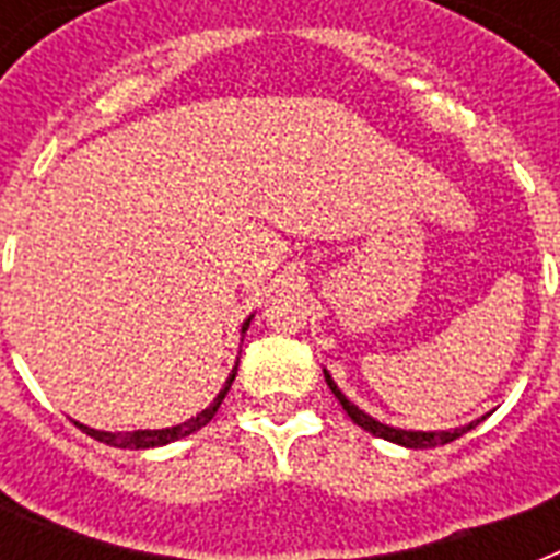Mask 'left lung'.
Instances as JSON below:
<instances>
[{
  "label": "left lung",
  "mask_w": 560,
  "mask_h": 560,
  "mask_svg": "<svg viewBox=\"0 0 560 560\" xmlns=\"http://www.w3.org/2000/svg\"><path fill=\"white\" fill-rule=\"evenodd\" d=\"M325 374V383H328V389L334 392V398L340 400L342 409L349 412V418L354 421L358 427H363L366 433L377 435V439H386V442H395L400 444V447H416V451H427V447H439V444H447L453 442V439H459V435H465L468 430H474V427L482 421V418H477V421H470V424L465 427H456V430H400V427H389L383 424V421H377V418H372L369 412H363V409L358 407V404H351L346 395L340 392V386L334 383V377L328 374V369H323Z\"/></svg>",
  "instance_id": "8db88e82"
}]
</instances>
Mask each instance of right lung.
I'll list each match as a JSON object with an SVG mask.
<instances>
[{
  "label": "right lung",
  "mask_w": 560,
  "mask_h": 560,
  "mask_svg": "<svg viewBox=\"0 0 560 560\" xmlns=\"http://www.w3.org/2000/svg\"><path fill=\"white\" fill-rule=\"evenodd\" d=\"M249 323H253V316H249V319L241 325V337L246 334ZM235 374H237V366L232 369V374L226 377L223 389L218 392V398L211 400L209 407L202 409V412H197V416H191L188 421H183V424L162 427V430H130V433H107V430H92V427H86V424H78V427H81L86 435H92L95 442H104V444H109V447H130V451H148V447H162V444L179 442V439H186V435L197 433L200 427H206L211 418H214L218 407L223 404V398H226L229 386H232V381H235Z\"/></svg>",
  "instance_id": "right-lung-1"
}]
</instances>
